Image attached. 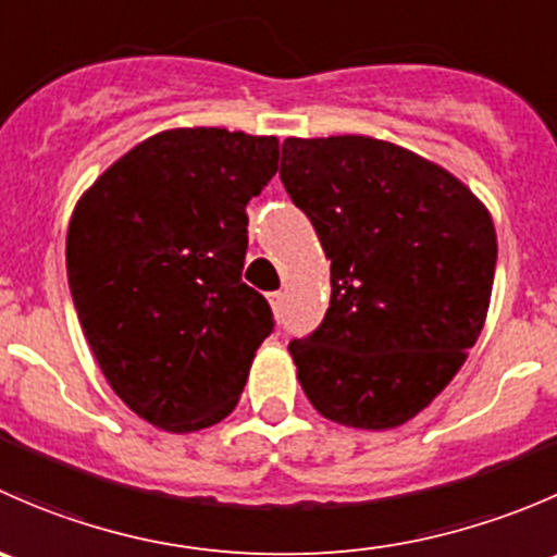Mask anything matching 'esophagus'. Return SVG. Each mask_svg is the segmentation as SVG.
Listing matches in <instances>:
<instances>
[{
  "label": "esophagus",
  "mask_w": 557,
  "mask_h": 557,
  "mask_svg": "<svg viewBox=\"0 0 557 557\" xmlns=\"http://www.w3.org/2000/svg\"><path fill=\"white\" fill-rule=\"evenodd\" d=\"M269 301H272L274 310H280V307H283V301H285V294H283V290H274V294H269Z\"/></svg>",
  "instance_id": "obj_1"
}]
</instances>
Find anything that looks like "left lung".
<instances>
[{
  "mask_svg": "<svg viewBox=\"0 0 557 557\" xmlns=\"http://www.w3.org/2000/svg\"><path fill=\"white\" fill-rule=\"evenodd\" d=\"M280 180L331 258L323 323L288 345L323 418L393 429L429 407L491 305L496 228L450 172L372 137H290Z\"/></svg>",
  "mask_w": 557,
  "mask_h": 557,
  "instance_id": "left-lung-1",
  "label": "left lung"
}]
</instances>
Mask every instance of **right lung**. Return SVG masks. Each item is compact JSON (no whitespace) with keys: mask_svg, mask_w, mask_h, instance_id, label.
I'll return each instance as SVG.
<instances>
[{"mask_svg":"<svg viewBox=\"0 0 557 557\" xmlns=\"http://www.w3.org/2000/svg\"><path fill=\"white\" fill-rule=\"evenodd\" d=\"M277 159L274 137L172 128L128 150L77 201L66 277L83 334L112 391L159 429L221 423L274 331L243 269L245 207Z\"/></svg>","mask_w":557,"mask_h":557,"instance_id":"1","label":"right lung"}]
</instances>
